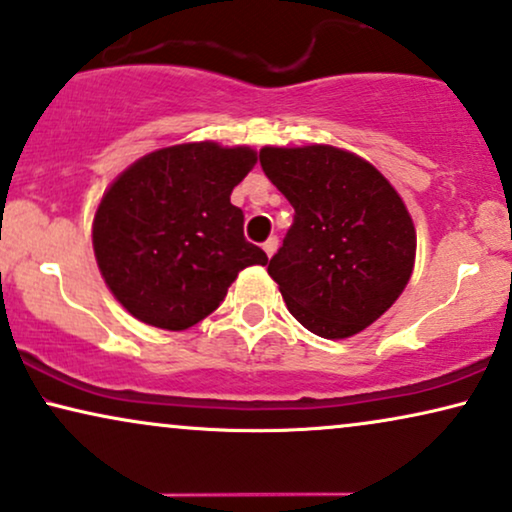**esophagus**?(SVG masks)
<instances>
[{"label":"esophagus","instance_id":"esophagus-1","mask_svg":"<svg viewBox=\"0 0 512 512\" xmlns=\"http://www.w3.org/2000/svg\"><path fill=\"white\" fill-rule=\"evenodd\" d=\"M263 251H265V254H268V258L275 254V251H277V237H270V240H265L263 242Z\"/></svg>","mask_w":512,"mask_h":512}]
</instances>
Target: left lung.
Here are the masks:
<instances>
[{
	"mask_svg": "<svg viewBox=\"0 0 512 512\" xmlns=\"http://www.w3.org/2000/svg\"><path fill=\"white\" fill-rule=\"evenodd\" d=\"M294 223L270 258L289 313L322 338L360 334L407 287L416 230L402 197L367 159L331 145L258 152Z\"/></svg>",
	"mask_w": 512,
	"mask_h": 512,
	"instance_id": "1",
	"label": "left lung"
}]
</instances>
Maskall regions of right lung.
<instances>
[{
  "instance_id": "add662e5",
  "label": "right lung",
  "mask_w": 512,
  "mask_h": 512,
  "mask_svg": "<svg viewBox=\"0 0 512 512\" xmlns=\"http://www.w3.org/2000/svg\"><path fill=\"white\" fill-rule=\"evenodd\" d=\"M247 145L181 143L150 152L117 176L94 216V254L108 289L136 320L181 331L214 313L249 265L232 188L254 169Z\"/></svg>"
}]
</instances>
